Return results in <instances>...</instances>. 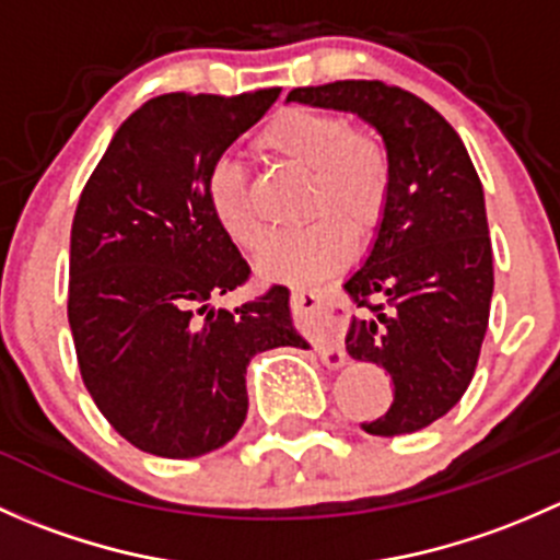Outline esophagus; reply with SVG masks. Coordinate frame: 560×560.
Listing matches in <instances>:
<instances>
[{"label": "esophagus", "mask_w": 560, "mask_h": 560, "mask_svg": "<svg viewBox=\"0 0 560 560\" xmlns=\"http://www.w3.org/2000/svg\"><path fill=\"white\" fill-rule=\"evenodd\" d=\"M292 308H295L298 322L308 330L316 352L327 365L343 363V330L341 319L336 316V303L322 292L308 290V287H290Z\"/></svg>", "instance_id": "1"}]
</instances>
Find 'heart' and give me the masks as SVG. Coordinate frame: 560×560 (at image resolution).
Here are the masks:
<instances>
[{
    "instance_id": "1",
    "label": "heart",
    "mask_w": 560,
    "mask_h": 560,
    "mask_svg": "<svg viewBox=\"0 0 560 560\" xmlns=\"http://www.w3.org/2000/svg\"><path fill=\"white\" fill-rule=\"evenodd\" d=\"M259 149L308 173V228L273 241L259 257L270 279H306L341 265L352 248L349 228H374L393 189V160L380 135L352 127L343 116L316 107H287L259 132ZM208 202L224 233L246 252L268 241V230L248 206L244 167L219 160L208 173Z\"/></svg>"
}]
</instances>
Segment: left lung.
Returning a JSON list of instances; mask_svg holds the SVG:
<instances>
[{
    "mask_svg": "<svg viewBox=\"0 0 560 560\" xmlns=\"http://www.w3.org/2000/svg\"><path fill=\"white\" fill-rule=\"evenodd\" d=\"M287 103L347 110L382 135L393 189L369 257L343 290L347 352L393 376V406L363 422L371 436L428 428L463 398L493 298V248L479 175L447 118L382 81L292 89Z\"/></svg>",
    "mask_w": 560,
    "mask_h": 560,
    "instance_id": "left-lung-1",
    "label": "left lung"
}]
</instances>
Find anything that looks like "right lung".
<instances>
[{
  "instance_id": "right-lung-1",
  "label": "right lung",
  "mask_w": 560,
  "mask_h": 560,
  "mask_svg": "<svg viewBox=\"0 0 560 560\" xmlns=\"http://www.w3.org/2000/svg\"><path fill=\"white\" fill-rule=\"evenodd\" d=\"M281 89L162 94L113 135L78 200L70 235L72 341L83 385L138 450L200 457L246 420V365L303 347L290 292L213 308L248 279L208 202V173Z\"/></svg>"
}]
</instances>
